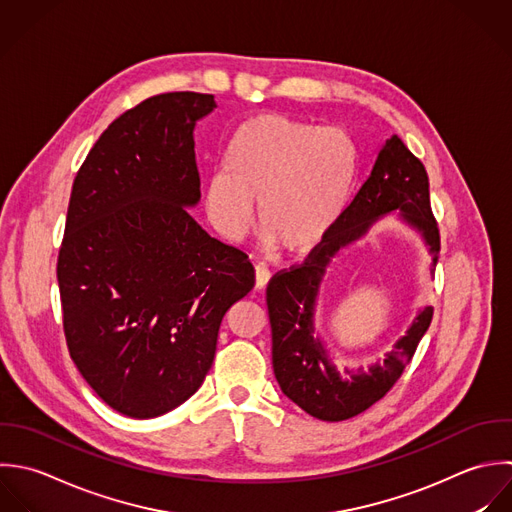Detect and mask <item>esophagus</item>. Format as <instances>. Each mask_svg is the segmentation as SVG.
Masks as SVG:
<instances>
[{
    "mask_svg": "<svg viewBox=\"0 0 512 512\" xmlns=\"http://www.w3.org/2000/svg\"><path fill=\"white\" fill-rule=\"evenodd\" d=\"M269 271L265 265H257L255 267V291H265L267 289V283H269Z\"/></svg>",
    "mask_w": 512,
    "mask_h": 512,
    "instance_id": "34e87169",
    "label": "esophagus"
}]
</instances>
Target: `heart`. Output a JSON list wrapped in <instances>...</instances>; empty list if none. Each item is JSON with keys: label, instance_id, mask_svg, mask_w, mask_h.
<instances>
[{"label": "heart", "instance_id": "obj_1", "mask_svg": "<svg viewBox=\"0 0 512 512\" xmlns=\"http://www.w3.org/2000/svg\"><path fill=\"white\" fill-rule=\"evenodd\" d=\"M353 137L333 125H313L263 113L233 133L225 169L203 185V207L229 243L243 241L259 211L269 249L313 251L337 225L357 173Z\"/></svg>", "mask_w": 512, "mask_h": 512}]
</instances>
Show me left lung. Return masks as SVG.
Returning <instances> with one entry per match:
<instances>
[{"label": "left lung", "instance_id": "obj_1", "mask_svg": "<svg viewBox=\"0 0 512 512\" xmlns=\"http://www.w3.org/2000/svg\"><path fill=\"white\" fill-rule=\"evenodd\" d=\"M387 217L399 219L415 231L437 261L441 241L431 213L429 177L423 163L397 135L381 145L371 173L323 243L303 265L275 275L267 287L275 379L283 395L315 419L345 421L383 399L431 325L433 307L427 303L415 313L405 335L393 343L383 361H375L367 369L343 367L341 371L317 333L315 313L329 267L343 249L367 237Z\"/></svg>", "mask_w": 512, "mask_h": 512}]
</instances>
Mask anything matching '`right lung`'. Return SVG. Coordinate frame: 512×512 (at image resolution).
Instances as JSON below:
<instances>
[{"instance_id":"add662e5","label":"right lung","mask_w":512,"mask_h":512,"mask_svg":"<svg viewBox=\"0 0 512 512\" xmlns=\"http://www.w3.org/2000/svg\"><path fill=\"white\" fill-rule=\"evenodd\" d=\"M215 107L193 91L145 99L73 181L57 259L65 339L87 385L131 419L197 393L225 313L255 283L247 255L187 211L201 201L195 125Z\"/></svg>"}]
</instances>
